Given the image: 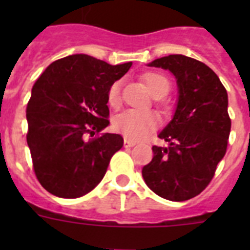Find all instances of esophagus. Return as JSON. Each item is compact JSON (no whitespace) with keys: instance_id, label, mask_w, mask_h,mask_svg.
<instances>
[{"instance_id":"1","label":"esophagus","mask_w":250,"mask_h":250,"mask_svg":"<svg viewBox=\"0 0 250 250\" xmlns=\"http://www.w3.org/2000/svg\"><path fill=\"white\" fill-rule=\"evenodd\" d=\"M123 144H125V148H131V146H135V145H136V141L129 140V139H127V137H125V141H123Z\"/></svg>"}]
</instances>
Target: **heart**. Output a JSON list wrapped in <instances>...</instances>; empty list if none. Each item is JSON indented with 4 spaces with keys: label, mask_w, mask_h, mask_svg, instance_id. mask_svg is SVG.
Returning <instances> with one entry per match:
<instances>
[{
    "label": "heart",
    "mask_w": 250,
    "mask_h": 250,
    "mask_svg": "<svg viewBox=\"0 0 250 250\" xmlns=\"http://www.w3.org/2000/svg\"><path fill=\"white\" fill-rule=\"evenodd\" d=\"M148 90L156 98L165 97L170 90V82L160 72H145L141 76ZM122 82L117 80L107 90V102L111 107H118L121 104ZM161 125L160 117L153 111L125 110L114 118L113 127L117 132L132 140H143L154 132Z\"/></svg>",
    "instance_id": "obj_1"
}]
</instances>
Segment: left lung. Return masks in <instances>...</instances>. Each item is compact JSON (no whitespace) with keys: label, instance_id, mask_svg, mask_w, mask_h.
<instances>
[{"label":"left lung","instance_id":"obj_1","mask_svg":"<svg viewBox=\"0 0 250 250\" xmlns=\"http://www.w3.org/2000/svg\"><path fill=\"white\" fill-rule=\"evenodd\" d=\"M175 76L178 102L174 117L153 146V160L143 167L146 186L170 201H186L205 189L227 150L231 119L229 96L217 74L200 61L171 54L148 64Z\"/></svg>","mask_w":250,"mask_h":250}]
</instances>
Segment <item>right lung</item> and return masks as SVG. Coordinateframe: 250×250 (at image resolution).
I'll return each mask as SVG.
<instances>
[{
    "label": "right lung",
    "instance_id": "add662e5",
    "mask_svg": "<svg viewBox=\"0 0 250 250\" xmlns=\"http://www.w3.org/2000/svg\"><path fill=\"white\" fill-rule=\"evenodd\" d=\"M131 66L72 54L49 64L36 80L27 105V144L37 180L49 193L82 197L105 176L123 137H85L109 125L107 90Z\"/></svg>",
    "mask_w": 250,
    "mask_h": 250
}]
</instances>
